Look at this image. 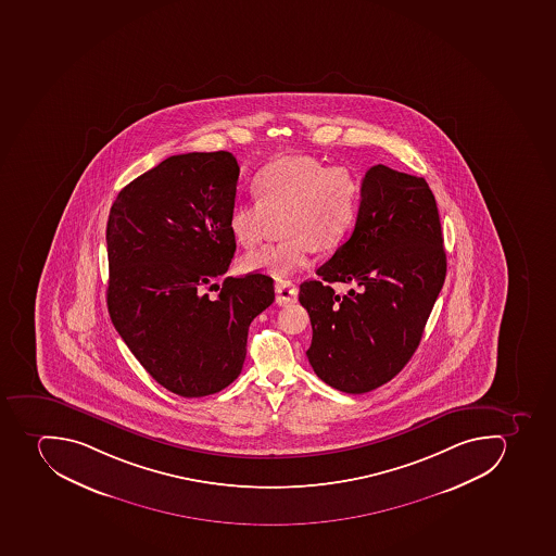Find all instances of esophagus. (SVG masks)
<instances>
[{"label": "esophagus", "instance_id": "obj_1", "mask_svg": "<svg viewBox=\"0 0 556 556\" xmlns=\"http://www.w3.org/2000/svg\"><path fill=\"white\" fill-rule=\"evenodd\" d=\"M275 290L276 303L280 304V306L294 303L295 299H298V287L290 280L276 281Z\"/></svg>", "mask_w": 556, "mask_h": 556}]
</instances>
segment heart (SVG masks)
I'll return each mask as SVG.
<instances>
[{
  "instance_id": "1",
  "label": "heart",
  "mask_w": 556,
  "mask_h": 556,
  "mask_svg": "<svg viewBox=\"0 0 556 556\" xmlns=\"http://www.w3.org/2000/svg\"><path fill=\"white\" fill-rule=\"evenodd\" d=\"M257 199L230 207L229 229L241 247L261 241L271 218L285 215L287 239L247 253L248 273L285 276L308 266L315 248L334 250L355 227L361 187L345 167H327L313 156H285L261 168L253 178Z\"/></svg>"
}]
</instances>
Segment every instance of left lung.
<instances>
[{"label":"left lung","mask_w":556,"mask_h":556,"mask_svg":"<svg viewBox=\"0 0 556 556\" xmlns=\"http://www.w3.org/2000/svg\"><path fill=\"white\" fill-rule=\"evenodd\" d=\"M447 271L439 210L425 178L386 165L361 187L354 232L306 280L299 301L313 338L306 355L327 386L349 394L396 377L419 346ZM354 282L338 296L331 282Z\"/></svg>","instance_id":"obj_1"}]
</instances>
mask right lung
I'll list each match as a JSON object with an SVG mask.
<instances>
[{
  "instance_id": "add662e5",
  "label": "right lung",
  "mask_w": 556,
  "mask_h": 556,
  "mask_svg": "<svg viewBox=\"0 0 556 556\" xmlns=\"http://www.w3.org/2000/svg\"><path fill=\"white\" fill-rule=\"evenodd\" d=\"M238 178L229 151L176 154L126 185L109 213V315L146 371L178 396L232 383L248 327L275 301L261 273L216 283L236 252Z\"/></svg>"
}]
</instances>
